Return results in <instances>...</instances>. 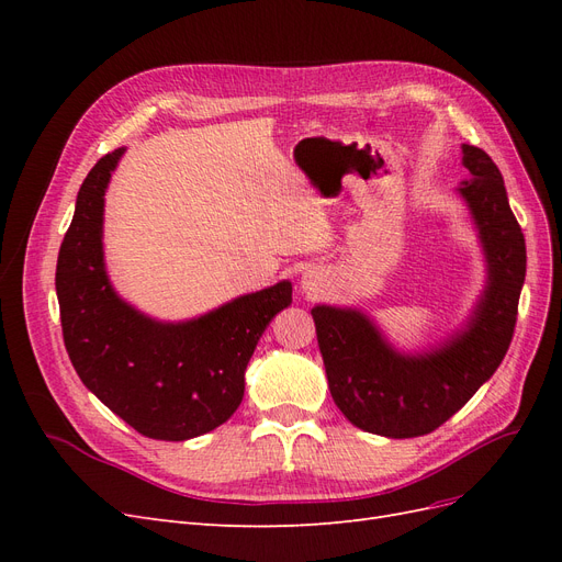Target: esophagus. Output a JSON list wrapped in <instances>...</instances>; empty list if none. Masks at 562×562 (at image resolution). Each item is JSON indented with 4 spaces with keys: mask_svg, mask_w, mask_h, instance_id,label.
Returning <instances> with one entry per match:
<instances>
[{
    "mask_svg": "<svg viewBox=\"0 0 562 562\" xmlns=\"http://www.w3.org/2000/svg\"><path fill=\"white\" fill-rule=\"evenodd\" d=\"M326 279H323V274H318V271H314V269H307L302 274V281H300V285H302V291L307 293L310 297H316L321 291H323V283Z\"/></svg>",
    "mask_w": 562,
    "mask_h": 562,
    "instance_id": "34e87169",
    "label": "esophagus"
}]
</instances>
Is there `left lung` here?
<instances>
[{"instance_id":"8db88e82","label":"left lung","mask_w":562,"mask_h":562,"mask_svg":"<svg viewBox=\"0 0 562 562\" xmlns=\"http://www.w3.org/2000/svg\"><path fill=\"white\" fill-rule=\"evenodd\" d=\"M471 173L454 187L479 236L485 283L462 326L436 345L398 349L359 307L314 304L316 339L335 405L384 438L424 436L450 419L499 368L525 283V239L504 178L483 149L462 145Z\"/></svg>"}]
</instances>
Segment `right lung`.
I'll list each match as a JSON object with an SVG mask.
<instances>
[{
    "instance_id": "right-lung-1",
    "label": "right lung",
    "mask_w": 562,
    "mask_h": 562,
    "mask_svg": "<svg viewBox=\"0 0 562 562\" xmlns=\"http://www.w3.org/2000/svg\"><path fill=\"white\" fill-rule=\"evenodd\" d=\"M119 147L83 180L56 267L65 349L79 380L135 431L190 440L225 424L244 401L246 366L269 321L293 302L283 279L182 321L133 307L108 274L105 192Z\"/></svg>"
}]
</instances>
